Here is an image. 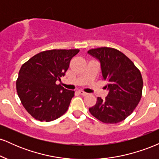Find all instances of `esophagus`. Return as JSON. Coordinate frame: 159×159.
Wrapping results in <instances>:
<instances>
[{"instance_id": "obj_1", "label": "esophagus", "mask_w": 159, "mask_h": 159, "mask_svg": "<svg viewBox=\"0 0 159 159\" xmlns=\"http://www.w3.org/2000/svg\"><path fill=\"white\" fill-rule=\"evenodd\" d=\"M78 93H79L81 95H82V96H87V95H88L87 93L84 92V91H82V90H79V91H78Z\"/></svg>"}]
</instances>
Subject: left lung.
Returning a JSON list of instances; mask_svg holds the SVG:
<instances>
[{
    "mask_svg": "<svg viewBox=\"0 0 159 159\" xmlns=\"http://www.w3.org/2000/svg\"><path fill=\"white\" fill-rule=\"evenodd\" d=\"M90 55L98 60L103 80L107 81L105 98H97L90 114L105 123H117L129 116L139 103L143 79L138 69L125 54L115 48L90 49Z\"/></svg>",
    "mask_w": 159,
    "mask_h": 159,
    "instance_id": "obj_1",
    "label": "left lung"
}]
</instances>
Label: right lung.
I'll list each match as a JSON object with an SVG mask.
<instances>
[{"label":"right lung","mask_w":159,"mask_h":159,"mask_svg":"<svg viewBox=\"0 0 159 159\" xmlns=\"http://www.w3.org/2000/svg\"><path fill=\"white\" fill-rule=\"evenodd\" d=\"M78 49H54L34 55L21 66L16 81L18 96L33 117L50 122L65 114L75 92L57 81L65 75Z\"/></svg>","instance_id":"1"}]
</instances>
